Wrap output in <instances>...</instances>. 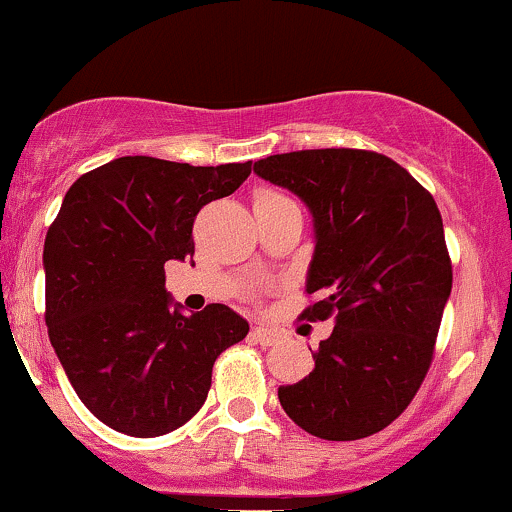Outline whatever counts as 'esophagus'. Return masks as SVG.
<instances>
[{
  "mask_svg": "<svg viewBox=\"0 0 512 512\" xmlns=\"http://www.w3.org/2000/svg\"><path fill=\"white\" fill-rule=\"evenodd\" d=\"M252 339L262 346H276L281 342V334L276 330H269V327H255L252 330Z\"/></svg>",
  "mask_w": 512,
  "mask_h": 512,
  "instance_id": "1",
  "label": "esophagus"
}]
</instances>
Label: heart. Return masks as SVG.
I'll list each match as a JSON object with an SVG mask.
<instances>
[{
  "instance_id": "heart-1",
  "label": "heart",
  "mask_w": 512,
  "mask_h": 512,
  "mask_svg": "<svg viewBox=\"0 0 512 512\" xmlns=\"http://www.w3.org/2000/svg\"><path fill=\"white\" fill-rule=\"evenodd\" d=\"M281 202H291V199L279 195V192H274V190H257L255 192V209L274 207V204H281Z\"/></svg>"
}]
</instances>
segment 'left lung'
<instances>
[{
  "label": "left lung",
  "instance_id": "1",
  "mask_svg": "<svg viewBox=\"0 0 512 512\" xmlns=\"http://www.w3.org/2000/svg\"><path fill=\"white\" fill-rule=\"evenodd\" d=\"M252 170L313 214L305 291L317 301L301 317L334 320L313 354V373L279 387L281 407L310 436H373L424 383L450 298L452 264L436 202L375 151H291Z\"/></svg>",
  "mask_w": 512,
  "mask_h": 512
}]
</instances>
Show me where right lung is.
<instances>
[{
    "label": "right lung",
    "mask_w": 512,
    "mask_h": 512,
    "mask_svg": "<svg viewBox=\"0 0 512 512\" xmlns=\"http://www.w3.org/2000/svg\"><path fill=\"white\" fill-rule=\"evenodd\" d=\"M250 170L122 156L64 195L45 236V325L74 392L105 426L154 438L187 424L216 358L248 334L228 305L182 313L163 264L195 255L199 209L233 195Z\"/></svg>",
    "instance_id": "obj_1"
}]
</instances>
